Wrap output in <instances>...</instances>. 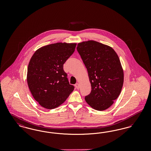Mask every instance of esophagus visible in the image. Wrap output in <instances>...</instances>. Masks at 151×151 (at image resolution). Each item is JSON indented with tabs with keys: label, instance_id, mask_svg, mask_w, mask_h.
I'll return each mask as SVG.
<instances>
[{
	"label": "esophagus",
	"instance_id": "esophagus-1",
	"mask_svg": "<svg viewBox=\"0 0 151 151\" xmlns=\"http://www.w3.org/2000/svg\"><path fill=\"white\" fill-rule=\"evenodd\" d=\"M75 87L77 88V89H79L80 88V85H79V83H76L75 85Z\"/></svg>",
	"mask_w": 151,
	"mask_h": 151
}]
</instances>
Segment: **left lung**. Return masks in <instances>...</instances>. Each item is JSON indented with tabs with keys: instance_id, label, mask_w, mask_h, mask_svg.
I'll return each instance as SVG.
<instances>
[{
	"instance_id": "1",
	"label": "left lung",
	"mask_w": 151,
	"mask_h": 151,
	"mask_svg": "<svg viewBox=\"0 0 151 151\" xmlns=\"http://www.w3.org/2000/svg\"><path fill=\"white\" fill-rule=\"evenodd\" d=\"M88 72L92 90L85 100L94 109L109 108L121 93L123 71L115 51L102 43L88 41L76 47Z\"/></svg>"
}]
</instances>
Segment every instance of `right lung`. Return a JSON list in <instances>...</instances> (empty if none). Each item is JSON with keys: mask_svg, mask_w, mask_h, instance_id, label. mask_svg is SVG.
Wrapping results in <instances>:
<instances>
[{"mask_svg": "<svg viewBox=\"0 0 151 151\" xmlns=\"http://www.w3.org/2000/svg\"><path fill=\"white\" fill-rule=\"evenodd\" d=\"M76 43H56L41 47L29 62L27 83L33 97L48 109L62 104L74 89L63 65L75 51Z\"/></svg>", "mask_w": 151, "mask_h": 151, "instance_id": "right-lung-1", "label": "right lung"}]
</instances>
